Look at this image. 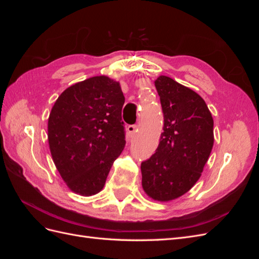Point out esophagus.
<instances>
[{
    "instance_id": "1",
    "label": "esophagus",
    "mask_w": 259,
    "mask_h": 259,
    "mask_svg": "<svg viewBox=\"0 0 259 259\" xmlns=\"http://www.w3.org/2000/svg\"><path fill=\"white\" fill-rule=\"evenodd\" d=\"M136 130H137V125L136 124L128 125V126H127V132H128V134L131 135V137H133V136L135 135Z\"/></svg>"
}]
</instances>
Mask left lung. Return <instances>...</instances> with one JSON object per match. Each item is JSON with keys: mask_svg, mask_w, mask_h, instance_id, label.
Returning a JSON list of instances; mask_svg holds the SVG:
<instances>
[{"mask_svg": "<svg viewBox=\"0 0 259 259\" xmlns=\"http://www.w3.org/2000/svg\"><path fill=\"white\" fill-rule=\"evenodd\" d=\"M164 125L158 148L142 162L143 188L154 200L169 201L198 182L214 144V121L200 95L168 76L154 82Z\"/></svg>", "mask_w": 259, "mask_h": 259, "instance_id": "obj_1", "label": "left lung"}]
</instances>
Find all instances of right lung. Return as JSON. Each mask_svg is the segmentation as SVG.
I'll list each match as a JSON object with an SVG mask.
<instances>
[{
	"mask_svg": "<svg viewBox=\"0 0 259 259\" xmlns=\"http://www.w3.org/2000/svg\"><path fill=\"white\" fill-rule=\"evenodd\" d=\"M124 95L108 76L68 88L49 117V144L55 165L72 191L93 195L103 189L125 146Z\"/></svg>",
	"mask_w": 259,
	"mask_h": 259,
	"instance_id": "add662e5",
	"label": "right lung"
}]
</instances>
